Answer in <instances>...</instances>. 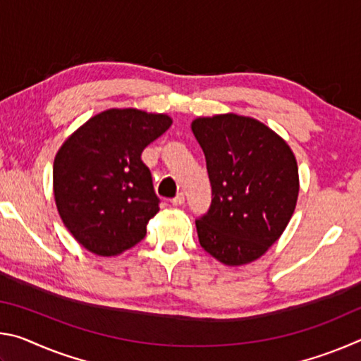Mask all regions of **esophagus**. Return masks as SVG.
<instances>
[{"label":"esophagus","instance_id":"1","mask_svg":"<svg viewBox=\"0 0 361 361\" xmlns=\"http://www.w3.org/2000/svg\"><path fill=\"white\" fill-rule=\"evenodd\" d=\"M172 204H173L175 207H180V205L185 204V194H183V192H178V194H176L175 197L172 199Z\"/></svg>","mask_w":361,"mask_h":361}]
</instances>
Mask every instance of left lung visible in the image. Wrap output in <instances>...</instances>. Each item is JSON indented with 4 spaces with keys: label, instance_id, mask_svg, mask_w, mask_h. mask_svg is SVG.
I'll list each match as a JSON object with an SVG mask.
<instances>
[{
    "label": "left lung",
    "instance_id": "1",
    "mask_svg": "<svg viewBox=\"0 0 361 361\" xmlns=\"http://www.w3.org/2000/svg\"><path fill=\"white\" fill-rule=\"evenodd\" d=\"M212 185V205L195 221L199 242L226 266L261 258L296 209V157L279 133L234 113L192 121Z\"/></svg>",
    "mask_w": 361,
    "mask_h": 361
}]
</instances>
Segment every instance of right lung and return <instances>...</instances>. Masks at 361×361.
I'll return each mask as SVG.
<instances>
[{"label":"right lung","mask_w":361,"mask_h":361,"mask_svg":"<svg viewBox=\"0 0 361 361\" xmlns=\"http://www.w3.org/2000/svg\"><path fill=\"white\" fill-rule=\"evenodd\" d=\"M172 126L162 113L111 108L65 140L54 159L59 215L78 243L99 256H118L143 239L159 212L142 152Z\"/></svg>","instance_id":"right-lung-1"}]
</instances>
